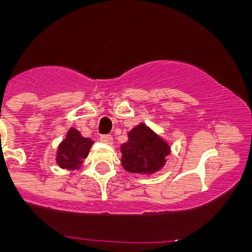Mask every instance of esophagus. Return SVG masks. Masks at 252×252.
I'll return each instance as SVG.
<instances>
[{"label": "esophagus", "instance_id": "1", "mask_svg": "<svg viewBox=\"0 0 252 252\" xmlns=\"http://www.w3.org/2000/svg\"><path fill=\"white\" fill-rule=\"evenodd\" d=\"M100 142H103L104 144H108V146H111L112 142H114V138L110 135L100 136Z\"/></svg>", "mask_w": 252, "mask_h": 252}]
</instances>
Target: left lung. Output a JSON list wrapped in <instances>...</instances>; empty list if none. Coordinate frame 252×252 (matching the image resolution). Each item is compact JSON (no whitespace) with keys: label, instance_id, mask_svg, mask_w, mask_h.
Masks as SVG:
<instances>
[{"label":"left lung","instance_id":"obj_1","mask_svg":"<svg viewBox=\"0 0 252 252\" xmlns=\"http://www.w3.org/2000/svg\"><path fill=\"white\" fill-rule=\"evenodd\" d=\"M120 149L124 170L140 175H152L162 169L172 153L168 141L142 122L129 130L128 141Z\"/></svg>","mask_w":252,"mask_h":252}]
</instances>
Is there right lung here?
Here are the masks:
<instances>
[{"label":"right lung","instance_id":"obj_1","mask_svg":"<svg viewBox=\"0 0 252 252\" xmlns=\"http://www.w3.org/2000/svg\"><path fill=\"white\" fill-rule=\"evenodd\" d=\"M94 141L84 137L79 130L73 126L66 132L65 138L59 143L57 149L56 162L60 168L67 170H79L91 149Z\"/></svg>","mask_w":252,"mask_h":252}]
</instances>
